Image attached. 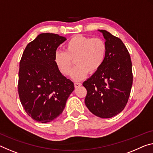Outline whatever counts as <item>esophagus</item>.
<instances>
[{
    "label": "esophagus",
    "mask_w": 153,
    "mask_h": 153,
    "mask_svg": "<svg viewBox=\"0 0 153 153\" xmlns=\"http://www.w3.org/2000/svg\"><path fill=\"white\" fill-rule=\"evenodd\" d=\"M81 86H82V83H79V82H75L74 83L75 88H78V87Z\"/></svg>",
    "instance_id": "34e87169"
}]
</instances>
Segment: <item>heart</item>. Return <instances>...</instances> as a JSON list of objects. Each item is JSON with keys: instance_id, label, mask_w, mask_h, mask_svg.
I'll return each instance as SVG.
<instances>
[{"instance_id": "obj_1", "label": "heart", "mask_w": 153, "mask_h": 153, "mask_svg": "<svg viewBox=\"0 0 153 153\" xmlns=\"http://www.w3.org/2000/svg\"><path fill=\"white\" fill-rule=\"evenodd\" d=\"M107 45L101 38H91L81 35L72 37L65 43V51L55 52L54 62L63 76L69 74L75 59L76 65L71 72V77L76 81L85 78L100 69L105 61Z\"/></svg>"}]
</instances>
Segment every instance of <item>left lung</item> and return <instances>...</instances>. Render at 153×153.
<instances>
[{
    "label": "left lung",
    "instance_id": "obj_1",
    "mask_svg": "<svg viewBox=\"0 0 153 153\" xmlns=\"http://www.w3.org/2000/svg\"><path fill=\"white\" fill-rule=\"evenodd\" d=\"M102 33L107 54L102 66L83 83L87 91L85 104L90 111L103 118L117 115L125 108L133 84L129 53L120 39Z\"/></svg>",
    "mask_w": 153,
    "mask_h": 153
}]
</instances>
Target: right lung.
<instances>
[{
	"mask_svg": "<svg viewBox=\"0 0 153 153\" xmlns=\"http://www.w3.org/2000/svg\"><path fill=\"white\" fill-rule=\"evenodd\" d=\"M65 40L57 34L42 33L26 45L21 58L19 97L26 112L37 122L49 123L61 114L74 90L54 62L57 48Z\"/></svg>",
	"mask_w": 153,
	"mask_h": 153,
	"instance_id": "1",
	"label": "right lung"
}]
</instances>
